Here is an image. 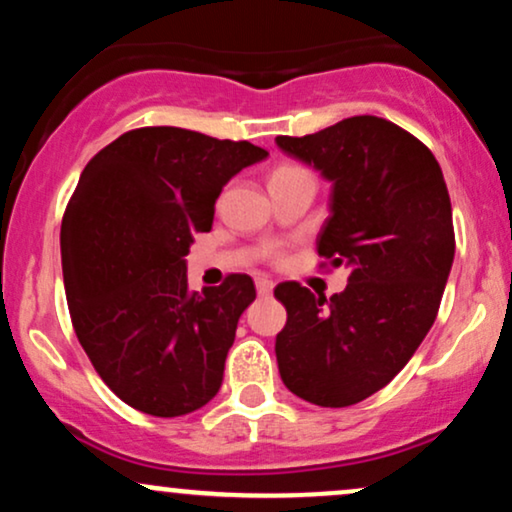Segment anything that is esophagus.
Returning <instances> with one entry per match:
<instances>
[{"label":"esophagus","mask_w":512,"mask_h":512,"mask_svg":"<svg viewBox=\"0 0 512 512\" xmlns=\"http://www.w3.org/2000/svg\"><path fill=\"white\" fill-rule=\"evenodd\" d=\"M255 286H257V293H260V296H269V293L274 291V281H269V279H257Z\"/></svg>","instance_id":"34e87169"}]
</instances>
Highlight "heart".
Here are the masks:
<instances>
[{"label": "heart", "mask_w": 512, "mask_h": 512, "mask_svg": "<svg viewBox=\"0 0 512 512\" xmlns=\"http://www.w3.org/2000/svg\"><path fill=\"white\" fill-rule=\"evenodd\" d=\"M284 168H293V166H284ZM284 168H279V170H284ZM281 257H284V255H281L279 245H274V248H269V260H272V262H281Z\"/></svg>", "instance_id": "heart-1"}]
</instances>
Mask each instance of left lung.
I'll return each instance as SVG.
<instances>
[{
    "label": "left lung",
    "instance_id": "obj_1",
    "mask_svg": "<svg viewBox=\"0 0 512 512\" xmlns=\"http://www.w3.org/2000/svg\"><path fill=\"white\" fill-rule=\"evenodd\" d=\"M276 144L332 182L317 255L349 269L330 298L298 281L276 286L289 315L276 334L279 373L305 402L351 407L407 366L436 320L455 257L448 187L431 149L383 117Z\"/></svg>",
    "mask_w": 512,
    "mask_h": 512
}]
</instances>
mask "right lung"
I'll return each instance as SVG.
<instances>
[{"instance_id":"add662e5","label":"right lung","mask_w":512,"mask_h":512,"mask_svg":"<svg viewBox=\"0 0 512 512\" xmlns=\"http://www.w3.org/2000/svg\"><path fill=\"white\" fill-rule=\"evenodd\" d=\"M267 151L180 127H139L86 163L62 219V272L79 344L103 383L151 416L214 399L248 274L187 291L197 233L211 231L223 185Z\"/></svg>"}]
</instances>
